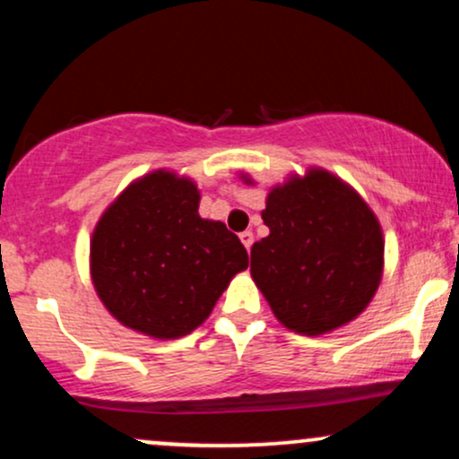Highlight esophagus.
Listing matches in <instances>:
<instances>
[{
    "instance_id": "1",
    "label": "esophagus",
    "mask_w": 459,
    "mask_h": 459,
    "mask_svg": "<svg viewBox=\"0 0 459 459\" xmlns=\"http://www.w3.org/2000/svg\"><path fill=\"white\" fill-rule=\"evenodd\" d=\"M239 239H241V244L246 246V250L250 252V247H252V244H255V235H252V230H244V233L239 235Z\"/></svg>"
}]
</instances>
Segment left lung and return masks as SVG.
Instances as JSON below:
<instances>
[{"mask_svg":"<svg viewBox=\"0 0 459 459\" xmlns=\"http://www.w3.org/2000/svg\"><path fill=\"white\" fill-rule=\"evenodd\" d=\"M261 218L270 235L252 246L250 273L284 328L325 334L368 307L382 281L384 235L343 178L321 168L289 177L270 189Z\"/></svg>","mask_w":459,"mask_h":459,"instance_id":"8db88e82","label":"left lung"}]
</instances>
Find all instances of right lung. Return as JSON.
Segmentation results:
<instances>
[{
    "label": "right lung",
    "instance_id": "add662e5",
    "mask_svg": "<svg viewBox=\"0 0 459 459\" xmlns=\"http://www.w3.org/2000/svg\"><path fill=\"white\" fill-rule=\"evenodd\" d=\"M196 183L170 170L135 178L99 218L91 276L123 325L178 339L212 315L235 273L247 267L239 237L198 215Z\"/></svg>",
    "mask_w": 459,
    "mask_h": 459
}]
</instances>
